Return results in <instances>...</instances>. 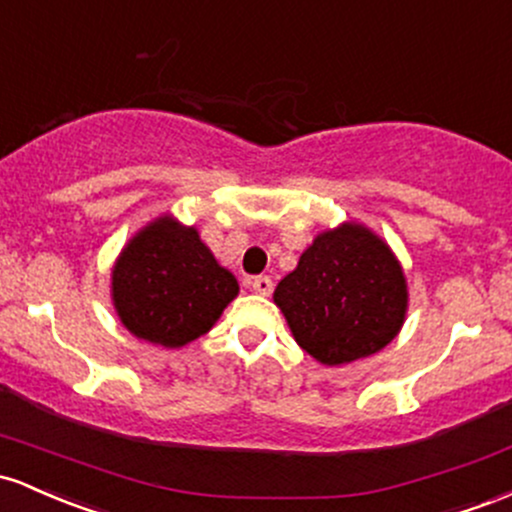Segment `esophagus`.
<instances>
[{
	"instance_id": "esophagus-1",
	"label": "esophagus",
	"mask_w": 512,
	"mask_h": 512,
	"mask_svg": "<svg viewBox=\"0 0 512 512\" xmlns=\"http://www.w3.org/2000/svg\"><path fill=\"white\" fill-rule=\"evenodd\" d=\"M251 290L256 292V295H263V297H268L273 292V280L268 278V275H258V278H254L251 280Z\"/></svg>"
}]
</instances>
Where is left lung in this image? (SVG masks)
<instances>
[{"mask_svg": "<svg viewBox=\"0 0 512 512\" xmlns=\"http://www.w3.org/2000/svg\"><path fill=\"white\" fill-rule=\"evenodd\" d=\"M273 302L326 367L355 363L392 343L409 312V285L392 246L360 222L324 229L280 280Z\"/></svg>", "mask_w": 512, "mask_h": 512, "instance_id": "obj_1", "label": "left lung"}]
</instances>
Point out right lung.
I'll return each instance as SVG.
<instances>
[{"label":"right lung","mask_w":512,"mask_h":512,"mask_svg":"<svg viewBox=\"0 0 512 512\" xmlns=\"http://www.w3.org/2000/svg\"><path fill=\"white\" fill-rule=\"evenodd\" d=\"M239 295L200 232L174 215L154 217L132 234L111 268L120 324L140 341L181 348L208 333Z\"/></svg>","instance_id":"obj_1"}]
</instances>
